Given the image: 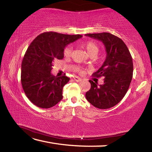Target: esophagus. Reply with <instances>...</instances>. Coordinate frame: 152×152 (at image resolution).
Instances as JSON below:
<instances>
[{
	"label": "esophagus",
	"instance_id": "34e87169",
	"mask_svg": "<svg viewBox=\"0 0 152 152\" xmlns=\"http://www.w3.org/2000/svg\"><path fill=\"white\" fill-rule=\"evenodd\" d=\"M73 78L74 80L76 82H80L82 80V79L80 78H79V77H78V76H74Z\"/></svg>",
	"mask_w": 152,
	"mask_h": 152
}]
</instances>
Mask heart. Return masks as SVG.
<instances>
[{
  "label": "heart",
  "mask_w": 152,
  "mask_h": 152,
  "mask_svg": "<svg viewBox=\"0 0 152 152\" xmlns=\"http://www.w3.org/2000/svg\"><path fill=\"white\" fill-rule=\"evenodd\" d=\"M83 47L86 49L87 52L88 53L90 56H95L97 55V53H99V46H98L96 43L92 42H85L83 44ZM72 50V48L71 46H68L65 48V50L64 51V54L66 57H69L71 55ZM78 71L80 72H82L83 70H82V68H78Z\"/></svg>",
  "instance_id": "obj_1"
}]
</instances>
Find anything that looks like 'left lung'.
<instances>
[{"mask_svg": "<svg viewBox=\"0 0 152 152\" xmlns=\"http://www.w3.org/2000/svg\"><path fill=\"white\" fill-rule=\"evenodd\" d=\"M86 36L103 43L107 56L102 66L92 76L104 77L103 84L98 86L89 80L91 88L86 98L94 107L107 109L119 103L129 87L133 72L132 57L121 39L109 33H88Z\"/></svg>", "mask_w": 152, "mask_h": 152, "instance_id": "8db88e82", "label": "left lung"}]
</instances>
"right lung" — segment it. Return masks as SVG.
<instances>
[{
    "label": "right lung",
    "mask_w": 152,
    "mask_h": 152,
    "mask_svg": "<svg viewBox=\"0 0 152 152\" xmlns=\"http://www.w3.org/2000/svg\"><path fill=\"white\" fill-rule=\"evenodd\" d=\"M82 37L45 32L36 37L28 48L21 64L20 80L29 101L36 106L48 109L62 99L63 87L70 80L66 75L51 73L55 60H62L67 45Z\"/></svg>",
    "instance_id": "right-lung-1"
}]
</instances>
